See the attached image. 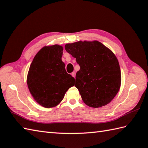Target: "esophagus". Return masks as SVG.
Here are the masks:
<instances>
[{
  "label": "esophagus",
  "instance_id": "34e87169",
  "mask_svg": "<svg viewBox=\"0 0 148 148\" xmlns=\"http://www.w3.org/2000/svg\"><path fill=\"white\" fill-rule=\"evenodd\" d=\"M71 75H72V76H73V77H75V72H73V73H72V74H71Z\"/></svg>",
  "mask_w": 148,
  "mask_h": 148
}]
</instances>
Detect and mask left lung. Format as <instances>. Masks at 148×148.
Instances as JSON below:
<instances>
[{"label":"left lung","instance_id":"obj_1","mask_svg":"<svg viewBox=\"0 0 148 148\" xmlns=\"http://www.w3.org/2000/svg\"><path fill=\"white\" fill-rule=\"evenodd\" d=\"M65 49L80 66L75 86L83 101L93 108L108 104L121 84V69L114 53L98 41L68 43Z\"/></svg>","mask_w":148,"mask_h":148}]
</instances>
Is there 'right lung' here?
I'll return each instance as SVG.
<instances>
[{
    "label": "right lung",
    "instance_id": "add662e5",
    "mask_svg": "<svg viewBox=\"0 0 148 148\" xmlns=\"http://www.w3.org/2000/svg\"><path fill=\"white\" fill-rule=\"evenodd\" d=\"M63 48L58 45L42 48L34 57L27 84L35 100L45 108L57 106L75 79L67 73L62 61Z\"/></svg>",
    "mask_w": 148,
    "mask_h": 148
}]
</instances>
